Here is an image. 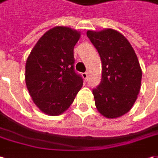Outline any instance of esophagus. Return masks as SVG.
<instances>
[{
    "mask_svg": "<svg viewBox=\"0 0 158 158\" xmlns=\"http://www.w3.org/2000/svg\"><path fill=\"white\" fill-rule=\"evenodd\" d=\"M82 77H83V79H85V81H86V80H87V79H88V73H82Z\"/></svg>",
    "mask_w": 158,
    "mask_h": 158,
    "instance_id": "esophagus-1",
    "label": "esophagus"
}]
</instances>
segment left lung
I'll use <instances>...</instances> for the list:
<instances>
[{"mask_svg": "<svg viewBox=\"0 0 158 158\" xmlns=\"http://www.w3.org/2000/svg\"><path fill=\"white\" fill-rule=\"evenodd\" d=\"M87 37L102 62V79L93 90L98 112L108 118L127 113L138 98L142 70L128 40L116 30H88Z\"/></svg>", "mask_w": 158, "mask_h": 158, "instance_id": "1", "label": "left lung"}]
</instances>
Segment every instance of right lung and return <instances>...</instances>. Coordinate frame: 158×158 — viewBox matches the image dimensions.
<instances>
[{"label":"right lung","instance_id":"1","mask_svg":"<svg viewBox=\"0 0 158 158\" xmlns=\"http://www.w3.org/2000/svg\"><path fill=\"white\" fill-rule=\"evenodd\" d=\"M80 38L77 30L55 27L41 36L26 62V85L42 112L62 114L83 85L74 71L73 48Z\"/></svg>","mask_w":158,"mask_h":158}]
</instances>
